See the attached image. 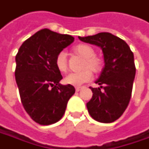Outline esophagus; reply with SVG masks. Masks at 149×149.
Instances as JSON below:
<instances>
[{"mask_svg": "<svg viewBox=\"0 0 149 149\" xmlns=\"http://www.w3.org/2000/svg\"><path fill=\"white\" fill-rule=\"evenodd\" d=\"M81 89H82V87H79V86H78V87H76V88H75V90H76L77 92H79V90H80Z\"/></svg>", "mask_w": 149, "mask_h": 149, "instance_id": "34e87169", "label": "esophagus"}]
</instances>
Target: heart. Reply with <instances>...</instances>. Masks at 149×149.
I'll return each instance as SVG.
<instances>
[{"mask_svg": "<svg viewBox=\"0 0 149 149\" xmlns=\"http://www.w3.org/2000/svg\"><path fill=\"white\" fill-rule=\"evenodd\" d=\"M74 52L76 54L81 55L83 58L85 59L84 68L85 69L80 72H74L68 74L65 79V82L68 84L74 85V86H79L82 84L89 81L92 79L91 69L94 72H100L102 69V61L100 59L95 57V49L91 46L84 44L78 45L74 47ZM55 65L57 69L61 73H65L68 70V60H67V54L65 52H60L57 54L55 58Z\"/></svg>", "mask_w": 149, "mask_h": 149, "instance_id": "heart-1", "label": "heart"}]
</instances>
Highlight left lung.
<instances>
[{
    "mask_svg": "<svg viewBox=\"0 0 149 149\" xmlns=\"http://www.w3.org/2000/svg\"><path fill=\"white\" fill-rule=\"evenodd\" d=\"M79 39L100 46L104 59V67L95 81L100 87H89L93 96L86 104L89 113L100 123L114 122L127 109L132 95L136 73L134 53L124 40L108 32Z\"/></svg>",
    "mask_w": 149,
    "mask_h": 149,
    "instance_id": "left-lung-1",
    "label": "left lung"
}]
</instances>
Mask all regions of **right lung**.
Segmentation results:
<instances>
[{
  "label": "right lung",
  "instance_id": "obj_1",
  "mask_svg": "<svg viewBox=\"0 0 149 149\" xmlns=\"http://www.w3.org/2000/svg\"><path fill=\"white\" fill-rule=\"evenodd\" d=\"M74 38L43 29L27 39L15 56V70L21 103L26 113L40 125L56 123L63 117L73 85H62L55 65L57 54Z\"/></svg>",
  "mask_w": 149,
  "mask_h": 149
}]
</instances>
